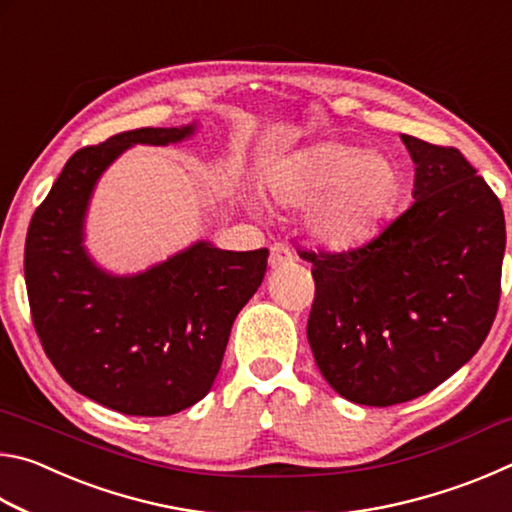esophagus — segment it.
Segmentation results:
<instances>
[{"mask_svg":"<svg viewBox=\"0 0 512 512\" xmlns=\"http://www.w3.org/2000/svg\"><path fill=\"white\" fill-rule=\"evenodd\" d=\"M296 262V255L284 244H273L271 246V255H268V266L271 268H280L284 264H293Z\"/></svg>","mask_w":512,"mask_h":512,"instance_id":"obj_1","label":"esophagus"}]
</instances>
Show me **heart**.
I'll use <instances>...</instances> for the list:
<instances>
[{
	"label": "heart",
	"instance_id": "1",
	"mask_svg": "<svg viewBox=\"0 0 512 512\" xmlns=\"http://www.w3.org/2000/svg\"><path fill=\"white\" fill-rule=\"evenodd\" d=\"M266 187L282 207H305L302 225L314 244L345 253L384 228L400 201L402 176L384 153L327 140L273 164Z\"/></svg>",
	"mask_w": 512,
	"mask_h": 512
}]
</instances>
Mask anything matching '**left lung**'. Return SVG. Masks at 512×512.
Listing matches in <instances>:
<instances>
[{
  "label": "left lung",
  "mask_w": 512,
  "mask_h": 512,
  "mask_svg": "<svg viewBox=\"0 0 512 512\" xmlns=\"http://www.w3.org/2000/svg\"><path fill=\"white\" fill-rule=\"evenodd\" d=\"M413 203L366 246L302 253L316 298L307 339L345 400L393 406L429 393L488 336L501 293L506 221L461 151L400 135Z\"/></svg>",
  "instance_id": "left-lung-1"
}]
</instances>
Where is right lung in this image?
<instances>
[{
  "label": "right lung",
  "mask_w": 512,
  "mask_h": 512,
  "mask_svg": "<svg viewBox=\"0 0 512 512\" xmlns=\"http://www.w3.org/2000/svg\"><path fill=\"white\" fill-rule=\"evenodd\" d=\"M196 131V121L137 128L76 151L27 232L24 280L49 361L76 393L126 415H171L210 393L232 323L266 273V248L237 253L205 239L131 275L106 271L85 248L103 171L135 144Z\"/></svg>",
  "instance_id": "add662e5"
}]
</instances>
